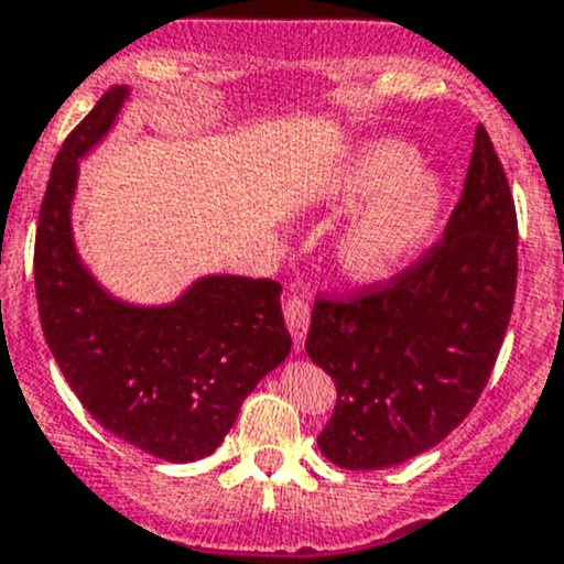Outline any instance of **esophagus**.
Instances as JSON below:
<instances>
[{"label":"esophagus","mask_w":564,"mask_h":564,"mask_svg":"<svg viewBox=\"0 0 564 564\" xmlns=\"http://www.w3.org/2000/svg\"><path fill=\"white\" fill-rule=\"evenodd\" d=\"M283 314H286V327L292 333V344L294 351H303L305 349V335H308V324H311V308L303 297L292 294L283 305Z\"/></svg>","instance_id":"34e87169"}]
</instances>
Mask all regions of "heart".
I'll return each mask as SVG.
<instances>
[{
    "label": "heart",
    "instance_id": "b5f03b06",
    "mask_svg": "<svg viewBox=\"0 0 564 564\" xmlns=\"http://www.w3.org/2000/svg\"><path fill=\"white\" fill-rule=\"evenodd\" d=\"M322 196L338 209L366 204L335 237L333 261L344 278L371 286L390 281L429 246L445 191L406 144L368 141L335 166Z\"/></svg>",
    "mask_w": 564,
    "mask_h": 564
}]
</instances>
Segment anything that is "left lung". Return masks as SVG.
<instances>
[{
    "label": "left lung",
    "mask_w": 564,
    "mask_h": 564,
    "mask_svg": "<svg viewBox=\"0 0 564 564\" xmlns=\"http://www.w3.org/2000/svg\"><path fill=\"white\" fill-rule=\"evenodd\" d=\"M516 242L508 176L477 124L445 240L384 289L349 303L316 300L305 351L338 390L318 434L324 458L344 469H388L464 423L513 314Z\"/></svg>",
    "instance_id": "left-lung-1"
}]
</instances>
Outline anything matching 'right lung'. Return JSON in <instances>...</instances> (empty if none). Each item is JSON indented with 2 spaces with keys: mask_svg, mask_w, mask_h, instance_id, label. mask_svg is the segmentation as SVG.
I'll return each mask as SVG.
<instances>
[{
  "mask_svg": "<svg viewBox=\"0 0 564 564\" xmlns=\"http://www.w3.org/2000/svg\"><path fill=\"white\" fill-rule=\"evenodd\" d=\"M130 100L108 89L56 155L40 207L35 289L45 344L89 414L172 464L224 442L242 401L292 351L281 283L209 272L172 303H130L98 281L73 235L78 163Z\"/></svg>",
  "mask_w": 564,
  "mask_h": 564,
  "instance_id": "1",
  "label": "right lung"
}]
</instances>
